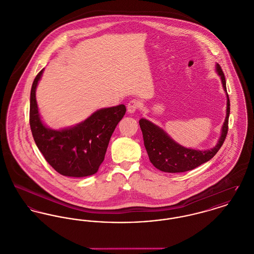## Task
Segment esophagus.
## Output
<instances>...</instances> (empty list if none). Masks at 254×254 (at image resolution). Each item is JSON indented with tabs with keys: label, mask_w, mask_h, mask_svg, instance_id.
I'll return each mask as SVG.
<instances>
[{
	"label": "esophagus",
	"mask_w": 254,
	"mask_h": 254,
	"mask_svg": "<svg viewBox=\"0 0 254 254\" xmlns=\"http://www.w3.org/2000/svg\"><path fill=\"white\" fill-rule=\"evenodd\" d=\"M140 107V102L136 100V99H132L130 100L128 103H127V112L132 114L136 111L137 109Z\"/></svg>",
	"instance_id": "obj_1"
}]
</instances>
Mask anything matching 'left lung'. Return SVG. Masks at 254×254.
<instances>
[{"mask_svg":"<svg viewBox=\"0 0 254 254\" xmlns=\"http://www.w3.org/2000/svg\"><path fill=\"white\" fill-rule=\"evenodd\" d=\"M215 71L220 77L223 90L226 94V116L221 127L220 136L212 149L197 150L184 147L151 121L145 118L140 119L139 125L143 134L144 146L150 161L158 170L167 173H181L192 170L209 161L222 146L228 131L230 101L226 91L225 77L218 64H215Z\"/></svg>","mask_w":254,"mask_h":254,"instance_id":"left-lung-1","label":"left lung"}]
</instances>
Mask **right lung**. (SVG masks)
Wrapping results in <instances>:
<instances>
[{
	"mask_svg": "<svg viewBox=\"0 0 254 254\" xmlns=\"http://www.w3.org/2000/svg\"><path fill=\"white\" fill-rule=\"evenodd\" d=\"M44 68L33 82L30 98V126L34 140L46 161L61 175L83 178L98 172L126 106L101 108L75 126L54 129L39 114L36 91Z\"/></svg>",
	"mask_w": 254,
	"mask_h": 254,
	"instance_id": "1",
	"label": "right lung"
}]
</instances>
